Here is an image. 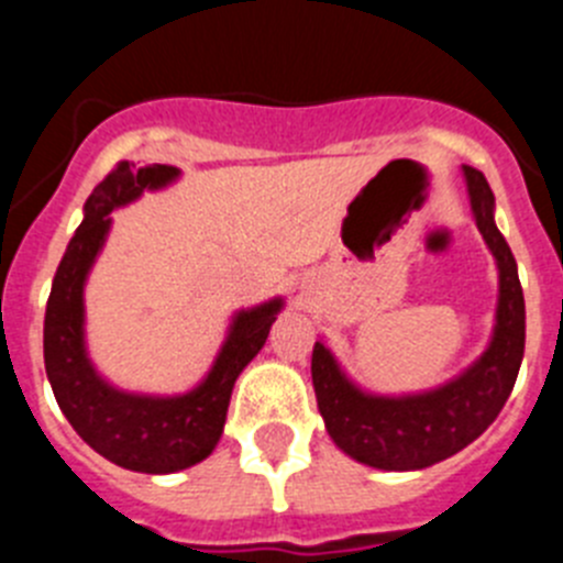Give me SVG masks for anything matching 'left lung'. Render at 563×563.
I'll list each match as a JSON object with an SVG mask.
<instances>
[{
    "mask_svg": "<svg viewBox=\"0 0 563 563\" xmlns=\"http://www.w3.org/2000/svg\"><path fill=\"white\" fill-rule=\"evenodd\" d=\"M471 213L499 273L494 330L474 363L440 386L377 395L352 380L332 350L312 346V386L327 434L346 456L377 471H420L449 460L499 417L525 357V292L510 245L496 228L485 174L462 166Z\"/></svg>",
    "mask_w": 563,
    "mask_h": 563,
    "instance_id": "left-lung-1",
    "label": "left lung"
}]
</instances>
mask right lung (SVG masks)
I'll return each instance as SVG.
<instances>
[{
    "label": "right lung",
    "mask_w": 563,
    "mask_h": 563,
    "mask_svg": "<svg viewBox=\"0 0 563 563\" xmlns=\"http://www.w3.org/2000/svg\"><path fill=\"white\" fill-rule=\"evenodd\" d=\"M177 166L134 168L118 163L84 202V220L62 256L44 312V369L58 409L89 449L137 474H177L197 465L220 442L236 377L265 346L285 298L242 307L231 316L220 352L197 386L180 395H148L114 386L98 372L87 346V278L112 231L109 213L146 191L180 180Z\"/></svg>",
    "instance_id": "right-lung-1"
}]
</instances>
